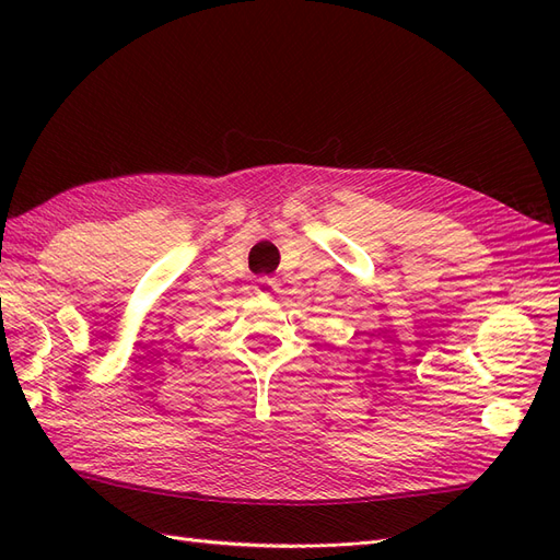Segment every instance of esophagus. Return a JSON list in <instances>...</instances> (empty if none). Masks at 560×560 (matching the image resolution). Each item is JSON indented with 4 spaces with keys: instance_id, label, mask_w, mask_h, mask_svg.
<instances>
[{
    "instance_id": "esophagus-1",
    "label": "esophagus",
    "mask_w": 560,
    "mask_h": 560,
    "mask_svg": "<svg viewBox=\"0 0 560 560\" xmlns=\"http://www.w3.org/2000/svg\"><path fill=\"white\" fill-rule=\"evenodd\" d=\"M259 287H261L259 292H268V287H273V278H268V276L259 278Z\"/></svg>"
}]
</instances>
